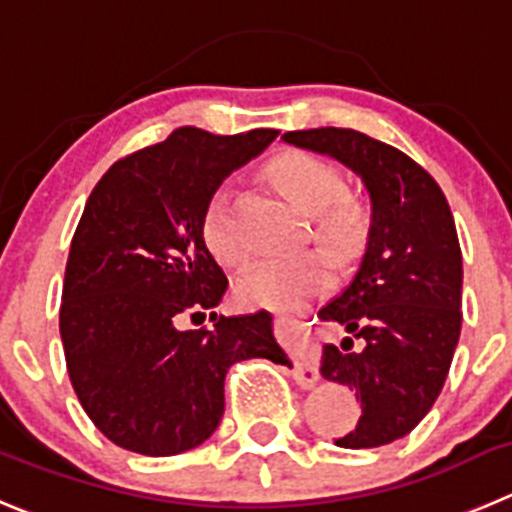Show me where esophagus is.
Returning <instances> with one entry per match:
<instances>
[{
  "mask_svg": "<svg viewBox=\"0 0 512 512\" xmlns=\"http://www.w3.org/2000/svg\"><path fill=\"white\" fill-rule=\"evenodd\" d=\"M275 321L283 323L285 318L278 315ZM318 379H321V374H318V364H315L313 358H298V361H295V381H298V384L313 386Z\"/></svg>",
  "mask_w": 512,
  "mask_h": 512,
  "instance_id": "esophagus-1",
  "label": "esophagus"
}]
</instances>
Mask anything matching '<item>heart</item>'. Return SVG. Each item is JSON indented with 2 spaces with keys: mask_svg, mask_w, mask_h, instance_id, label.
I'll return each mask as SVG.
<instances>
[{
  "mask_svg": "<svg viewBox=\"0 0 512 512\" xmlns=\"http://www.w3.org/2000/svg\"><path fill=\"white\" fill-rule=\"evenodd\" d=\"M272 179L310 214L315 234L338 257L356 252L366 232V212L346 194V179L310 151H285L270 164ZM202 237L209 252L224 265H242L247 247L234 214V189L229 181L214 186L202 212ZM333 283V267L321 252H298L255 260L237 280V298L250 308L293 310L326 293Z\"/></svg>",
  "mask_w": 512,
  "mask_h": 512,
  "instance_id": "obj_1",
  "label": "heart"
}]
</instances>
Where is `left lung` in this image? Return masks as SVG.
<instances>
[{"label": "left lung", "mask_w": 512, "mask_h": 512, "mask_svg": "<svg viewBox=\"0 0 512 512\" xmlns=\"http://www.w3.org/2000/svg\"><path fill=\"white\" fill-rule=\"evenodd\" d=\"M361 174L371 229L356 278L318 310L346 326L328 343L321 374L361 399V419L338 447H381L412 432L442 391L462 328V250L437 181L404 151L353 128L283 133ZM362 348L351 352L352 338Z\"/></svg>", "instance_id": "left-lung-1"}]
</instances>
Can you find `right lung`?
I'll return each mask as SVG.
<instances>
[{
	"label": "right lung",
	"instance_id": "add662e5",
	"mask_svg": "<svg viewBox=\"0 0 512 512\" xmlns=\"http://www.w3.org/2000/svg\"><path fill=\"white\" fill-rule=\"evenodd\" d=\"M275 136L181 126L118 159L88 197L65 265L60 336L85 414L123 450L169 457L197 447L224 414L229 366L288 364L267 310L214 313L227 275L202 237L214 186ZM207 309L212 329L180 328Z\"/></svg>",
	"mask_w": 512,
	"mask_h": 512
}]
</instances>
